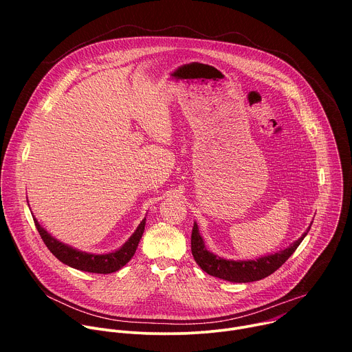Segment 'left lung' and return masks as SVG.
<instances>
[{
  "label": "left lung",
  "instance_id": "left-lung-1",
  "mask_svg": "<svg viewBox=\"0 0 352 352\" xmlns=\"http://www.w3.org/2000/svg\"><path fill=\"white\" fill-rule=\"evenodd\" d=\"M309 230L311 227L307 230V232L302 234V236L292 242L288 248L278 250L276 254L266 255L254 261H231L223 259L208 250L204 238L199 234L197 224L193 223L190 249L195 262L208 274L231 283H252L270 276L278 267H281L283 263H285V261L295 252V249L302 242Z\"/></svg>",
  "mask_w": 352,
  "mask_h": 352
}]
</instances>
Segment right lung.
<instances>
[{"label":"right lung","mask_w":352,"mask_h":352,"mask_svg":"<svg viewBox=\"0 0 352 352\" xmlns=\"http://www.w3.org/2000/svg\"><path fill=\"white\" fill-rule=\"evenodd\" d=\"M33 220L43 242L50 249V252H52L58 261H61L64 265H68L74 269L87 272V273H98V274L114 273L132 259V256L136 252L138 243L143 235L144 224H146V219H143L138 226L136 231L129 236V239L120 249L114 250V252L96 255V254L82 252L79 249H75L64 242H60L38 224L34 216H33Z\"/></svg>","instance_id":"add662e5"}]
</instances>
